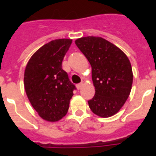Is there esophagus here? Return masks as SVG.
I'll return each mask as SVG.
<instances>
[{"label": "esophagus", "instance_id": "esophagus-1", "mask_svg": "<svg viewBox=\"0 0 156 156\" xmlns=\"http://www.w3.org/2000/svg\"><path fill=\"white\" fill-rule=\"evenodd\" d=\"M83 83H79V84H78V85H77V89H78V90H80L81 88L83 87Z\"/></svg>", "mask_w": 156, "mask_h": 156}]
</instances>
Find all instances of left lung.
Masks as SVG:
<instances>
[{"label": "left lung", "mask_w": 156, "mask_h": 156, "mask_svg": "<svg viewBox=\"0 0 156 156\" xmlns=\"http://www.w3.org/2000/svg\"><path fill=\"white\" fill-rule=\"evenodd\" d=\"M75 44L91 66L95 94L88 100L90 110L101 117L113 116L130 94V61L119 48L101 37H83L76 40Z\"/></svg>", "instance_id": "8db88e82"}]
</instances>
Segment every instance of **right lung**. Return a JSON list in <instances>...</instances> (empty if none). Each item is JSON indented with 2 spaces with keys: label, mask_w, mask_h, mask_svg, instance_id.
<instances>
[{
  "label": "right lung",
  "mask_w": 156,
  "mask_h": 156,
  "mask_svg": "<svg viewBox=\"0 0 156 156\" xmlns=\"http://www.w3.org/2000/svg\"><path fill=\"white\" fill-rule=\"evenodd\" d=\"M71 44L70 39L52 40L33 54L26 66V93L34 109L45 121L54 122L66 116L76 89L62 69V61Z\"/></svg>",
  "instance_id": "add662e5"
}]
</instances>
